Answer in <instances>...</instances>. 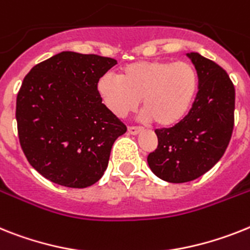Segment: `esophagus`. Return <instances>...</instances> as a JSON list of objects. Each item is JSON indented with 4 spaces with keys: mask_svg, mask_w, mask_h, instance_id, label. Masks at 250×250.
<instances>
[{
    "mask_svg": "<svg viewBox=\"0 0 250 250\" xmlns=\"http://www.w3.org/2000/svg\"><path fill=\"white\" fill-rule=\"evenodd\" d=\"M141 132V128H138V127H128V133L129 135H138Z\"/></svg>",
    "mask_w": 250,
    "mask_h": 250,
    "instance_id": "obj_1",
    "label": "esophagus"
}]
</instances>
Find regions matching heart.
Here are the masks:
<instances>
[{
    "instance_id": "1",
    "label": "heart",
    "mask_w": 250,
    "mask_h": 250,
    "mask_svg": "<svg viewBox=\"0 0 250 250\" xmlns=\"http://www.w3.org/2000/svg\"><path fill=\"white\" fill-rule=\"evenodd\" d=\"M198 89L196 67L187 61H142L127 64L119 76L104 73L96 91L109 112L123 118L142 100L145 122L173 127L184 119Z\"/></svg>"
}]
</instances>
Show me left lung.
Masks as SVG:
<instances>
[{
	"mask_svg": "<svg viewBox=\"0 0 250 250\" xmlns=\"http://www.w3.org/2000/svg\"><path fill=\"white\" fill-rule=\"evenodd\" d=\"M198 73L189 113L170 128L156 129L157 148L147 156L151 171L169 183L200 178L222 157L234 128L235 89L225 70L200 53H187Z\"/></svg>",
	"mask_w": 250,
	"mask_h": 250,
	"instance_id": "8db88e82",
	"label": "left lung"
}]
</instances>
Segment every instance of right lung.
Returning a JSON list of instances; mask_svg holds the SVG:
<instances>
[{
	"label": "right lung",
	"mask_w": 250,
	"mask_h": 250,
	"mask_svg": "<svg viewBox=\"0 0 250 250\" xmlns=\"http://www.w3.org/2000/svg\"><path fill=\"white\" fill-rule=\"evenodd\" d=\"M117 61L61 52L25 76L16 99V122L25 156L60 186H93L108 167L125 127L100 100L96 83Z\"/></svg>",
	"instance_id": "obj_1"
}]
</instances>
